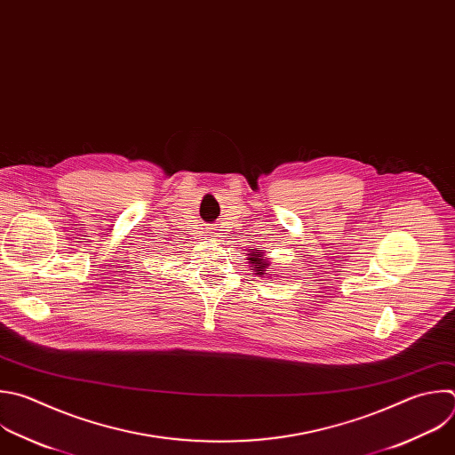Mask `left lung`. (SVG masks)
<instances>
[{"mask_svg":"<svg viewBox=\"0 0 455 455\" xmlns=\"http://www.w3.org/2000/svg\"><path fill=\"white\" fill-rule=\"evenodd\" d=\"M250 255V264L253 266V269L257 271V275H264V271H266V267L269 266V262L266 260V259H262V251L260 250H253L251 253H248Z\"/></svg>","mask_w":455,"mask_h":455,"instance_id":"8db88e82","label":"left lung"}]
</instances>
